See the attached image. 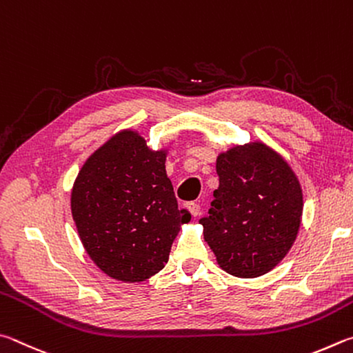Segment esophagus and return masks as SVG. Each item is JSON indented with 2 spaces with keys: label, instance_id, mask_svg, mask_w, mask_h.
Instances as JSON below:
<instances>
[{
  "label": "esophagus",
  "instance_id": "34e87169",
  "mask_svg": "<svg viewBox=\"0 0 353 353\" xmlns=\"http://www.w3.org/2000/svg\"><path fill=\"white\" fill-rule=\"evenodd\" d=\"M186 209L190 212V215H192V217H196V215L200 214V206L196 205V203H188Z\"/></svg>",
  "mask_w": 353,
  "mask_h": 353
}]
</instances>
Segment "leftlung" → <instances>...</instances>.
I'll return each mask as SVG.
<instances>
[{
    "mask_svg": "<svg viewBox=\"0 0 353 353\" xmlns=\"http://www.w3.org/2000/svg\"><path fill=\"white\" fill-rule=\"evenodd\" d=\"M219 189L200 220L205 240L228 274H267L292 250L302 209L301 183L282 154L262 141L217 157Z\"/></svg>",
    "mask_w": 353,
    "mask_h": 353,
    "instance_id": "1",
    "label": "left lung"
}]
</instances>
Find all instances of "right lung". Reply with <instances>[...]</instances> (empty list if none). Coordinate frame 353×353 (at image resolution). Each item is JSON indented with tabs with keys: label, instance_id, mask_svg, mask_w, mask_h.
<instances>
[{
	"label": "right lung",
	"instance_id": "1",
	"mask_svg": "<svg viewBox=\"0 0 353 353\" xmlns=\"http://www.w3.org/2000/svg\"><path fill=\"white\" fill-rule=\"evenodd\" d=\"M167 150H152L142 133L121 130L85 161L71 190L80 242L97 268L121 282L159 273L181 225L165 173Z\"/></svg>",
	"mask_w": 353,
	"mask_h": 353
}]
</instances>
